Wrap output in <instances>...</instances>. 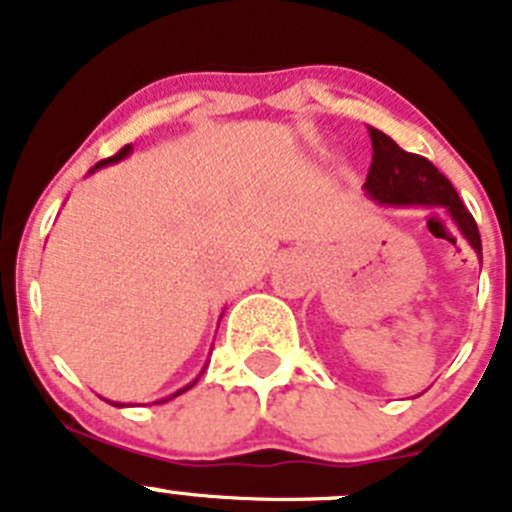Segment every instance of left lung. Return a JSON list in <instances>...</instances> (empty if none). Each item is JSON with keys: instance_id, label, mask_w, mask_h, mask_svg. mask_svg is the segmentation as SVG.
Segmentation results:
<instances>
[{"instance_id": "left-lung-1", "label": "left lung", "mask_w": 512, "mask_h": 512, "mask_svg": "<svg viewBox=\"0 0 512 512\" xmlns=\"http://www.w3.org/2000/svg\"><path fill=\"white\" fill-rule=\"evenodd\" d=\"M372 138V166L366 176V194L379 205H425L441 207L451 215L456 228L482 259V238L472 212L459 200L454 184L423 156L402 151L390 135L369 128Z\"/></svg>"}]
</instances>
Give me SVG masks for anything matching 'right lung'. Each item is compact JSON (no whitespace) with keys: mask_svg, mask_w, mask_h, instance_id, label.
Masks as SVG:
<instances>
[{"mask_svg":"<svg viewBox=\"0 0 512 512\" xmlns=\"http://www.w3.org/2000/svg\"><path fill=\"white\" fill-rule=\"evenodd\" d=\"M130 151H133V146H125V148H120V151H117V153H115V156H110V158H102V161H99V164H97V166H94V169H102V166H110V164H117V161H122V158L128 156V153H130ZM94 169H92V171H94ZM202 372H205V369H202ZM202 372H200V377H202ZM200 377H197V379H200ZM197 379H194V382H189V384H187V387H182V390H179V392H174V395L164 397V400H158V402H169V400H174V397H179V395H182V392L192 390L194 384H197ZM107 402H110V400H107ZM110 405H115V408H125V405H122V402H110Z\"/></svg>","mask_w":512,"mask_h":512,"instance_id":"add662e5","label":"right lung"}]
</instances>
